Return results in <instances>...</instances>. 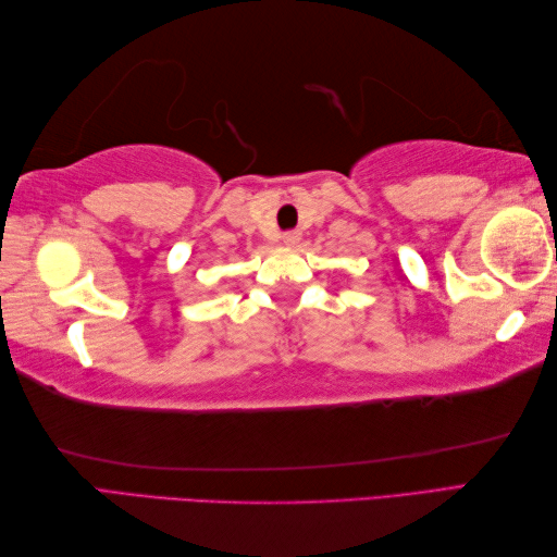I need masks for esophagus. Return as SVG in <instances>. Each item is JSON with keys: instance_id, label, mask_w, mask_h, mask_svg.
<instances>
[{"instance_id": "1", "label": "esophagus", "mask_w": 557, "mask_h": 557, "mask_svg": "<svg viewBox=\"0 0 557 557\" xmlns=\"http://www.w3.org/2000/svg\"><path fill=\"white\" fill-rule=\"evenodd\" d=\"M299 242H301V232H297V230L282 234V244L285 246H297Z\"/></svg>"}]
</instances>
